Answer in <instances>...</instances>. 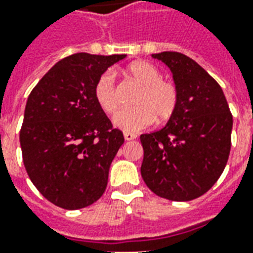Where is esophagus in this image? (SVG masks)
Instances as JSON below:
<instances>
[{
    "label": "esophagus",
    "mask_w": 253,
    "mask_h": 253,
    "mask_svg": "<svg viewBox=\"0 0 253 253\" xmlns=\"http://www.w3.org/2000/svg\"><path fill=\"white\" fill-rule=\"evenodd\" d=\"M123 137H125V139H126V141H132V139H135V138H137V135H135L134 132L125 131L123 132Z\"/></svg>",
    "instance_id": "esophagus-1"
}]
</instances>
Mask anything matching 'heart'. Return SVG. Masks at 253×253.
<instances>
[{"label": "heart", "instance_id": "heart-1", "mask_svg": "<svg viewBox=\"0 0 253 253\" xmlns=\"http://www.w3.org/2000/svg\"><path fill=\"white\" fill-rule=\"evenodd\" d=\"M127 72L142 85L134 99V108L119 111L114 123L125 131H139L152 123H164L175 114L179 103V92L172 81L164 80L159 67L150 62L138 61L128 65ZM93 97L105 114H114L119 108V94L112 70L100 74L93 85Z\"/></svg>", "mask_w": 253, "mask_h": 253}]
</instances>
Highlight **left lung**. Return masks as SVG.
Here are the masks:
<instances>
[{
	"mask_svg": "<svg viewBox=\"0 0 253 253\" xmlns=\"http://www.w3.org/2000/svg\"><path fill=\"white\" fill-rule=\"evenodd\" d=\"M152 57L170 69L179 103L164 128L141 135V175L156 195L192 201L222 175L230 153L233 116L219 84L194 59L176 51Z\"/></svg>",
	"mask_w": 253,
	"mask_h": 253,
	"instance_id": "8db88e82",
	"label": "left lung"
}]
</instances>
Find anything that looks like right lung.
<instances>
[{"instance_id": "1", "label": "right lung", "mask_w": 253, "mask_h": 253, "mask_svg": "<svg viewBox=\"0 0 253 253\" xmlns=\"http://www.w3.org/2000/svg\"><path fill=\"white\" fill-rule=\"evenodd\" d=\"M125 57L69 55L28 96L20 130L23 163L34 186L55 206L77 210L104 194L125 138L96 103L93 85Z\"/></svg>"}]
</instances>
